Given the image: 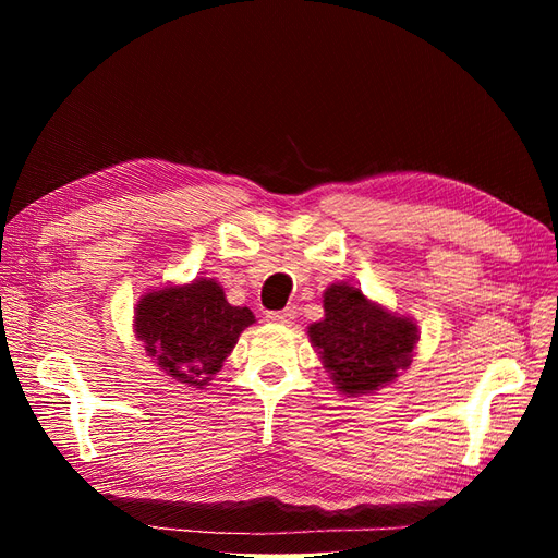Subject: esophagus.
I'll use <instances>...</instances> for the list:
<instances>
[{"instance_id": "esophagus-1", "label": "esophagus", "mask_w": 558, "mask_h": 558, "mask_svg": "<svg viewBox=\"0 0 558 558\" xmlns=\"http://www.w3.org/2000/svg\"><path fill=\"white\" fill-rule=\"evenodd\" d=\"M298 316L295 307H286L281 312H267V320L269 324H279V326H286V324H293V318Z\"/></svg>"}]
</instances>
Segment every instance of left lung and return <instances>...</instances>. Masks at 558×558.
I'll return each mask as SVG.
<instances>
[{
  "label": "left lung",
  "mask_w": 558,
  "mask_h": 558,
  "mask_svg": "<svg viewBox=\"0 0 558 558\" xmlns=\"http://www.w3.org/2000/svg\"><path fill=\"white\" fill-rule=\"evenodd\" d=\"M324 310L326 318L307 332L342 393H375L412 363L416 326L369 302L356 286L332 283Z\"/></svg>",
  "instance_id": "obj_1"
}]
</instances>
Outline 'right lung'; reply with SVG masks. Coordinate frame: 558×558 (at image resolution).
I'll return each instance as SVG.
<instances>
[{"mask_svg": "<svg viewBox=\"0 0 558 558\" xmlns=\"http://www.w3.org/2000/svg\"><path fill=\"white\" fill-rule=\"evenodd\" d=\"M253 320L248 307L230 305L214 279H195L146 293L134 310V332L165 375L202 388Z\"/></svg>", "mask_w": 558, "mask_h": 558, "instance_id": "right-lung-1", "label": "right lung"}]
</instances>
